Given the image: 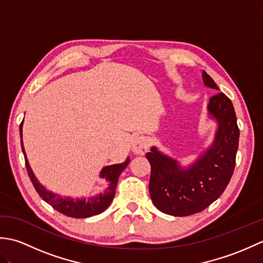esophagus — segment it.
I'll return each instance as SVG.
<instances>
[{
  "instance_id": "1",
  "label": "esophagus",
  "mask_w": 263,
  "mask_h": 263,
  "mask_svg": "<svg viewBox=\"0 0 263 263\" xmlns=\"http://www.w3.org/2000/svg\"><path fill=\"white\" fill-rule=\"evenodd\" d=\"M132 152L137 155H144L149 149V141L146 137H136L131 144Z\"/></svg>"
}]
</instances>
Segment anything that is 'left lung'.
<instances>
[{
	"instance_id": "8db88e82",
	"label": "left lung",
	"mask_w": 263,
	"mask_h": 263,
	"mask_svg": "<svg viewBox=\"0 0 263 263\" xmlns=\"http://www.w3.org/2000/svg\"><path fill=\"white\" fill-rule=\"evenodd\" d=\"M202 80L205 87L219 90L205 71ZM206 109L217 123L215 139L191 165L181 166L156 147L146 154L152 165L150 197L164 214L184 217L202 211L220 197L231 181L239 139L235 109L224 92L212 96Z\"/></svg>"
}]
</instances>
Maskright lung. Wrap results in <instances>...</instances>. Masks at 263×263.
Here are the masks:
<instances>
[{
  "label": "right lung",
  "mask_w": 263,
  "mask_h": 263,
  "mask_svg": "<svg viewBox=\"0 0 263 263\" xmlns=\"http://www.w3.org/2000/svg\"><path fill=\"white\" fill-rule=\"evenodd\" d=\"M22 123L20 124V138H21L22 153H24V156H25L28 175H29L30 181L33 184V187L36 189L39 197L45 201V202H47L49 205H52L55 210L61 212V214L69 217H73V218L91 217L95 215H98L100 212H103L104 210L107 209L108 205L114 199L115 189L117 185L119 176L121 173L125 170V167L128 165V163H130V158L127 157L124 163L114 164V165L104 167L102 172H100V177L107 182V185H106V187L100 193L91 195V197H88V198H82V199H72L69 197H65V198L61 197V195L53 193L52 191H48V190L44 187L42 184L37 181L35 174L32 173L25 153L24 143H22Z\"/></svg>",
  "instance_id": "add662e5"
}]
</instances>
